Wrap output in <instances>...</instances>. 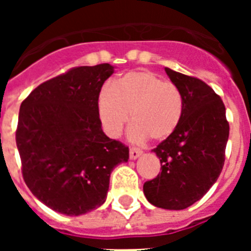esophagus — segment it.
Masks as SVG:
<instances>
[{
  "label": "esophagus",
  "instance_id": "obj_1",
  "mask_svg": "<svg viewBox=\"0 0 251 251\" xmlns=\"http://www.w3.org/2000/svg\"><path fill=\"white\" fill-rule=\"evenodd\" d=\"M142 150H139V148H136V147H130L129 148V157L130 159H136L138 158L139 156L142 154Z\"/></svg>",
  "mask_w": 251,
  "mask_h": 251
}]
</instances>
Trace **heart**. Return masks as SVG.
Returning <instances> with one entry per match:
<instances>
[{"label": "heart", "instance_id": "1", "mask_svg": "<svg viewBox=\"0 0 251 251\" xmlns=\"http://www.w3.org/2000/svg\"><path fill=\"white\" fill-rule=\"evenodd\" d=\"M183 97L176 84L148 70L132 72L106 84L98 97L101 127L117 138L132 117L130 136L143 141H165L178 128L183 115Z\"/></svg>", "mask_w": 251, "mask_h": 251}]
</instances>
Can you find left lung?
<instances>
[{
	"mask_svg": "<svg viewBox=\"0 0 251 251\" xmlns=\"http://www.w3.org/2000/svg\"><path fill=\"white\" fill-rule=\"evenodd\" d=\"M183 97V115L176 132L153 152L161 174L143 185L147 200L166 210H183L199 201L221 174L229 122L220 95L205 81L165 68Z\"/></svg>",
	"mask_w": 251,
	"mask_h": 251,
	"instance_id": "1",
	"label": "left lung"
}]
</instances>
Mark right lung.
I'll use <instances>...</instances> for the list:
<instances>
[{
    "label": "right lung",
    "mask_w": 251,
    "mask_h": 251,
    "mask_svg": "<svg viewBox=\"0 0 251 251\" xmlns=\"http://www.w3.org/2000/svg\"><path fill=\"white\" fill-rule=\"evenodd\" d=\"M109 64L76 66L40 84L21 103L16 145L24 181L43 203L79 216L104 203L113 168L129 158L104 134L98 97Z\"/></svg>",
    "instance_id": "1"
}]
</instances>
